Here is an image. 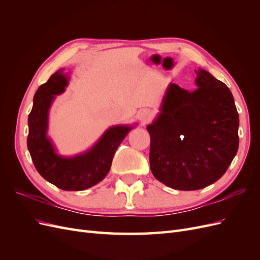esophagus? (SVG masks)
Returning a JSON list of instances; mask_svg holds the SVG:
<instances>
[{
	"label": "esophagus",
	"mask_w": 260,
	"mask_h": 260,
	"mask_svg": "<svg viewBox=\"0 0 260 260\" xmlns=\"http://www.w3.org/2000/svg\"><path fill=\"white\" fill-rule=\"evenodd\" d=\"M138 118H139V119L141 120V122H142V123H146V122H148L149 120H151L152 111H151V109H148V108L140 109V111L138 112Z\"/></svg>",
	"instance_id": "obj_1"
}]
</instances>
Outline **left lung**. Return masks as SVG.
Instances as JSON below:
<instances>
[{
	"label": "left lung",
	"mask_w": 260,
	"mask_h": 260,
	"mask_svg": "<svg viewBox=\"0 0 260 260\" xmlns=\"http://www.w3.org/2000/svg\"><path fill=\"white\" fill-rule=\"evenodd\" d=\"M195 74L198 89L170 83L158 117L146 127L152 174L181 191L216 182L239 148V114L230 89L206 70Z\"/></svg>",
	"instance_id": "obj_1"
}]
</instances>
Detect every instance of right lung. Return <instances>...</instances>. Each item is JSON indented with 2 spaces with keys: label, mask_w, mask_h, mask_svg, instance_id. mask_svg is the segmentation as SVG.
<instances>
[{
  "label": "right lung",
  "mask_w": 260,
  "mask_h": 260,
  "mask_svg": "<svg viewBox=\"0 0 260 260\" xmlns=\"http://www.w3.org/2000/svg\"><path fill=\"white\" fill-rule=\"evenodd\" d=\"M62 72L64 69H59L53 74L35 94L34 106L28 117L27 146L36 169L46 181L65 191H82L98 184L106 177L115 152L132 127H111L83 154L74 157L57 155L48 138V120L55 95L64 92L68 84Z\"/></svg>",
  "instance_id": "obj_1"
}]
</instances>
